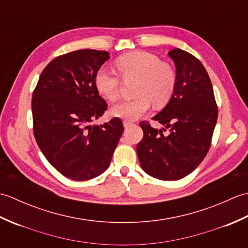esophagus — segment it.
Instances as JSON below:
<instances>
[{
    "label": "esophagus",
    "mask_w": 248,
    "mask_h": 248,
    "mask_svg": "<svg viewBox=\"0 0 248 248\" xmlns=\"http://www.w3.org/2000/svg\"><path fill=\"white\" fill-rule=\"evenodd\" d=\"M124 128H129L130 125H132V123L129 120H124Z\"/></svg>",
    "instance_id": "obj_1"
}]
</instances>
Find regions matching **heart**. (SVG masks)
Returning <instances> with one entry per match:
<instances>
[{
	"instance_id": "obj_1",
	"label": "heart",
	"mask_w": 248,
	"mask_h": 248,
	"mask_svg": "<svg viewBox=\"0 0 248 248\" xmlns=\"http://www.w3.org/2000/svg\"><path fill=\"white\" fill-rule=\"evenodd\" d=\"M116 67L124 80L138 78L135 94L139 97L120 100L110 108V113L124 120H136L151 108L163 107L171 99L177 85V76L172 68L160 57L146 51H133L120 55ZM120 77L107 66L99 68L94 76V85L103 98L113 101L118 97Z\"/></svg>"
}]
</instances>
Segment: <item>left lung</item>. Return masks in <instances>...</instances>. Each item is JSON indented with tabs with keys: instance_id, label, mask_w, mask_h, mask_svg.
Here are the masks:
<instances>
[{
	"instance_id": "obj_1",
	"label": "left lung",
	"mask_w": 248,
	"mask_h": 248,
	"mask_svg": "<svg viewBox=\"0 0 248 248\" xmlns=\"http://www.w3.org/2000/svg\"><path fill=\"white\" fill-rule=\"evenodd\" d=\"M176 66L177 85L170 102L154 120L170 129V134L140 121L144 138L136 146L140 166L160 180H178L191 173L211 146L217 120L211 80L198 59L186 51L168 52Z\"/></svg>"
}]
</instances>
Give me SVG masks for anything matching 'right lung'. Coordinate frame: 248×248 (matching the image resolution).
Listing matches in <instances>:
<instances>
[{"label": "right lung", "mask_w": 248, "mask_h": 248, "mask_svg": "<svg viewBox=\"0 0 248 248\" xmlns=\"http://www.w3.org/2000/svg\"><path fill=\"white\" fill-rule=\"evenodd\" d=\"M108 59L107 51L92 49L57 56L41 72L33 92L37 144L52 166L76 181L89 180L108 170L124 132L118 117L89 125L108 108L94 76Z\"/></svg>", "instance_id": "add662e5"}]
</instances>
